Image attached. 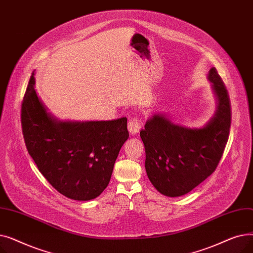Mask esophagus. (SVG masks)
Listing matches in <instances>:
<instances>
[{
	"label": "esophagus",
	"instance_id": "1",
	"mask_svg": "<svg viewBox=\"0 0 253 253\" xmlns=\"http://www.w3.org/2000/svg\"><path fill=\"white\" fill-rule=\"evenodd\" d=\"M142 128V120L139 117H134L128 122V130L132 135L137 134L139 130Z\"/></svg>",
	"mask_w": 253,
	"mask_h": 253
}]
</instances>
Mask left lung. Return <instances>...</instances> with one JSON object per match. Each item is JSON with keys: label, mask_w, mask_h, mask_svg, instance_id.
<instances>
[{"label": "left lung", "mask_w": 253, "mask_h": 253, "mask_svg": "<svg viewBox=\"0 0 253 253\" xmlns=\"http://www.w3.org/2000/svg\"><path fill=\"white\" fill-rule=\"evenodd\" d=\"M217 100L214 117L203 128L172 124L155 115L140 131L145 150V170L154 187L168 197L188 194L215 171L228 142L231 102L215 68L208 74Z\"/></svg>", "instance_id": "8db88e82"}]
</instances>
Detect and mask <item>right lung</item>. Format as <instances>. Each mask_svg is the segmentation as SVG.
Here are the masks:
<instances>
[{"label": "right lung", "instance_id": "1", "mask_svg": "<svg viewBox=\"0 0 253 253\" xmlns=\"http://www.w3.org/2000/svg\"><path fill=\"white\" fill-rule=\"evenodd\" d=\"M32 74L21 106L26 149L57 192L78 201L99 196L110 182L120 149L128 139L127 118L60 122L40 100Z\"/></svg>", "mask_w": 253, "mask_h": 253}]
</instances>
